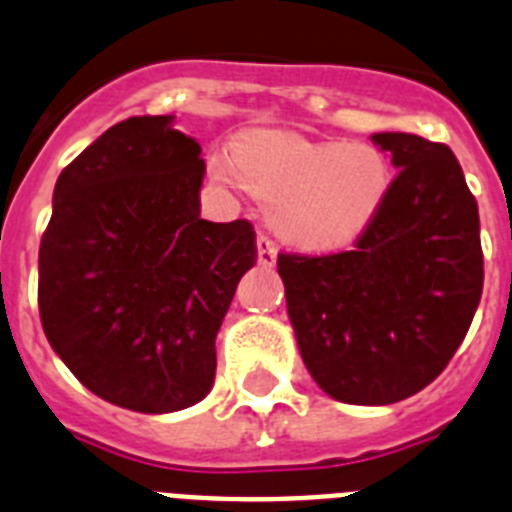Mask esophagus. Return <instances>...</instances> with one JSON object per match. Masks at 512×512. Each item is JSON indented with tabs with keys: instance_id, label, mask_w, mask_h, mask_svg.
<instances>
[{
	"instance_id": "esophagus-1",
	"label": "esophagus",
	"mask_w": 512,
	"mask_h": 512,
	"mask_svg": "<svg viewBox=\"0 0 512 512\" xmlns=\"http://www.w3.org/2000/svg\"><path fill=\"white\" fill-rule=\"evenodd\" d=\"M275 257H278V244H275L268 234H262L260 231V234H257V262L265 265V268H270L275 262Z\"/></svg>"
}]
</instances>
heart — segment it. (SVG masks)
Returning <instances> with one entry per match:
<instances>
[{"label": "heart", "mask_w": 512, "mask_h": 512, "mask_svg": "<svg viewBox=\"0 0 512 512\" xmlns=\"http://www.w3.org/2000/svg\"><path fill=\"white\" fill-rule=\"evenodd\" d=\"M213 172L239 180L270 208L283 237L304 247L345 242L371 221L389 190V164L363 144H314L291 133L242 136Z\"/></svg>", "instance_id": "heart-1"}]
</instances>
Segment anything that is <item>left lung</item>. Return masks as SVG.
I'll return each mask as SVG.
<instances>
[{
  "label": "left lung",
  "instance_id": "left-lung-1",
  "mask_svg": "<svg viewBox=\"0 0 512 512\" xmlns=\"http://www.w3.org/2000/svg\"><path fill=\"white\" fill-rule=\"evenodd\" d=\"M397 177L350 250L278 255L301 358L332 399L394 404L441 376L484 283L479 211L459 159L415 133H373Z\"/></svg>",
  "mask_w": 512,
  "mask_h": 512
}]
</instances>
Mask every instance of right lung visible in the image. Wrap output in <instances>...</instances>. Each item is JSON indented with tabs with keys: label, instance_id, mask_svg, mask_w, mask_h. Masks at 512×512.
<instances>
[{
	"label": "right lung",
	"instance_id": "add662e5",
	"mask_svg": "<svg viewBox=\"0 0 512 512\" xmlns=\"http://www.w3.org/2000/svg\"><path fill=\"white\" fill-rule=\"evenodd\" d=\"M201 144L172 115L115 123L56 180L38 255L51 348L92 394L146 415L201 402L216 332L257 262L247 219H201Z\"/></svg>",
	"mask_w": 512,
	"mask_h": 512
}]
</instances>
